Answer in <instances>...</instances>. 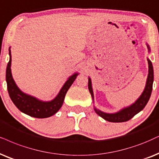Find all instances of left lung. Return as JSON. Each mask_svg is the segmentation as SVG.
<instances>
[{
  "label": "left lung",
  "mask_w": 159,
  "mask_h": 159,
  "mask_svg": "<svg viewBox=\"0 0 159 159\" xmlns=\"http://www.w3.org/2000/svg\"><path fill=\"white\" fill-rule=\"evenodd\" d=\"M147 47H148V52H150V48L148 43H146ZM148 75L147 78L146 84L144 86V89L141 94V95L139 97L137 100L132 103L131 105L126 106L121 108L120 111L114 112V113H106L101 110L98 109L94 106V111L97 113L100 116H101L103 119L106 121L111 122H126L135 116L136 114L142 111L143 108L145 107V106L148 103V100H149L150 95H151V92L152 89V84H153V67H152V62L148 58ZM88 88H89V92L92 95V100H93L94 103V92L93 89H92V80L90 77H89V82H88Z\"/></svg>",
  "instance_id": "8db88e82"
}]
</instances>
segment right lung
I'll use <instances>...</instances> for the list:
<instances>
[{"mask_svg":"<svg viewBox=\"0 0 159 159\" xmlns=\"http://www.w3.org/2000/svg\"><path fill=\"white\" fill-rule=\"evenodd\" d=\"M10 48L11 47H9V61L7 67L6 81L7 84L8 92L11 100L20 111L27 115L36 118H47L53 116L61 108L66 93L79 73L75 72L70 75L62 86L57 95L53 100L48 101L39 100L37 98L21 91L16 84L11 74V54Z\"/></svg>","mask_w":159,"mask_h":159,"instance_id":"add662e5","label":"right lung"}]
</instances>
